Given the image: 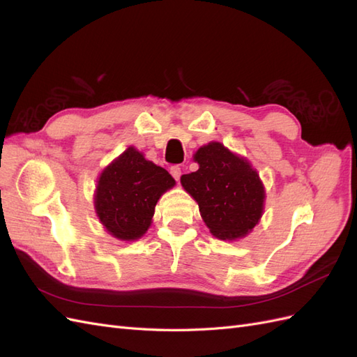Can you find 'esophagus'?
<instances>
[{
  "mask_svg": "<svg viewBox=\"0 0 357 357\" xmlns=\"http://www.w3.org/2000/svg\"><path fill=\"white\" fill-rule=\"evenodd\" d=\"M171 176L178 181L180 177H181V168H180V167H172V168H171Z\"/></svg>",
  "mask_w": 357,
  "mask_h": 357,
  "instance_id": "1",
  "label": "esophagus"
}]
</instances>
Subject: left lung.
I'll return each mask as SVG.
<instances>
[{
    "label": "left lung",
    "mask_w": 357,
    "mask_h": 357,
    "mask_svg": "<svg viewBox=\"0 0 357 357\" xmlns=\"http://www.w3.org/2000/svg\"><path fill=\"white\" fill-rule=\"evenodd\" d=\"M193 159L199 168L180 181L198 202L210 232L219 240L245 236L264 213L265 189L256 169L218 142L202 146Z\"/></svg>",
    "instance_id": "1"
}]
</instances>
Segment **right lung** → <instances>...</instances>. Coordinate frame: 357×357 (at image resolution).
<instances>
[{
	"instance_id": "right-lung-1",
	"label": "right lung",
	"mask_w": 357,
	"mask_h": 357,
	"mask_svg": "<svg viewBox=\"0 0 357 357\" xmlns=\"http://www.w3.org/2000/svg\"><path fill=\"white\" fill-rule=\"evenodd\" d=\"M174 185L167 169L128 147L101 172L95 190L96 215L114 238L138 240L152 223L158 199Z\"/></svg>"
}]
</instances>
